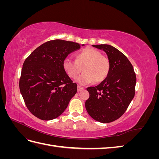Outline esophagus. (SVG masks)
Returning <instances> with one entry per match:
<instances>
[{
  "label": "esophagus",
  "instance_id": "obj_1",
  "mask_svg": "<svg viewBox=\"0 0 159 159\" xmlns=\"http://www.w3.org/2000/svg\"><path fill=\"white\" fill-rule=\"evenodd\" d=\"M84 89V88L83 87H81V86H80V85L78 86V91H81V90Z\"/></svg>",
  "mask_w": 159,
  "mask_h": 159
}]
</instances>
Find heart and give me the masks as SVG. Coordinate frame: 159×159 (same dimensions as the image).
Returning a JSON list of instances; mask_svg holds the SVG:
<instances>
[{"instance_id": "b5f03b06", "label": "heart", "mask_w": 159, "mask_h": 159, "mask_svg": "<svg viewBox=\"0 0 159 159\" xmlns=\"http://www.w3.org/2000/svg\"><path fill=\"white\" fill-rule=\"evenodd\" d=\"M62 67L70 78L75 79L84 71V73L76 80L79 84L88 85L94 81H103L109 74L110 62L108 57L93 48H86L75 54V61L66 58Z\"/></svg>"}]
</instances>
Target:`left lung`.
<instances>
[{"label":"left lung","instance_id":"left-lung-1","mask_svg":"<svg viewBox=\"0 0 159 159\" xmlns=\"http://www.w3.org/2000/svg\"><path fill=\"white\" fill-rule=\"evenodd\" d=\"M106 53L110 62L109 74L102 82L87 90L88 114L95 121L111 123L121 117L135 93L136 75L131 62L122 52L108 44L93 45Z\"/></svg>","mask_w":159,"mask_h":159}]
</instances>
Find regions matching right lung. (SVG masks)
<instances>
[{
    "mask_svg": "<svg viewBox=\"0 0 159 159\" xmlns=\"http://www.w3.org/2000/svg\"><path fill=\"white\" fill-rule=\"evenodd\" d=\"M80 48L78 43L50 40L25 60L19 88L27 108L35 117L45 121L54 119L68 107L78 85L66 74L62 63L68 54Z\"/></svg>",
    "mask_w": 159,
    "mask_h": 159,
    "instance_id": "right-lung-1",
    "label": "right lung"
}]
</instances>
